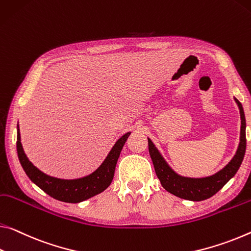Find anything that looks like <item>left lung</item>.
I'll use <instances>...</instances> for the list:
<instances>
[{
    "mask_svg": "<svg viewBox=\"0 0 251 251\" xmlns=\"http://www.w3.org/2000/svg\"><path fill=\"white\" fill-rule=\"evenodd\" d=\"M234 101L239 107L241 119L239 145H238L236 154L233 155L228 164L212 176L203 177L181 176L171 168V165L165 161L157 147L154 145L151 138L147 137L149 152L151 158H152L155 173H156L162 186L168 192L181 199H185V200L202 201L214 196L219 190L224 188L230 178L234 176V174L240 168L246 153V117L241 102L237 98H234Z\"/></svg>",
    "mask_w": 251,
    "mask_h": 251,
    "instance_id": "1",
    "label": "left lung"
}]
</instances>
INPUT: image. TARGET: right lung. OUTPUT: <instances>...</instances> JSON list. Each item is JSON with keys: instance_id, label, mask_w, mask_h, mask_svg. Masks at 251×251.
I'll list each match as a JSON object with an SVG mask.
<instances>
[{"instance_id": "right-lung-1", "label": "right lung", "mask_w": 251, "mask_h": 251, "mask_svg": "<svg viewBox=\"0 0 251 251\" xmlns=\"http://www.w3.org/2000/svg\"><path fill=\"white\" fill-rule=\"evenodd\" d=\"M129 135L130 132L125 133L118 138L114 146L111 147L109 153L107 154L104 162L94 172L78 178H59L51 176L40 171L37 166H34L23 150L19 123L17 151L19 161L21 163L23 170L35 185H38L40 189L55 200L68 202V203H79V202L88 200V199L101 193L110 185L119 154H121L123 146L125 145V142Z\"/></svg>"}]
</instances>
